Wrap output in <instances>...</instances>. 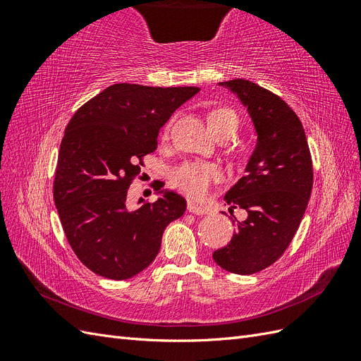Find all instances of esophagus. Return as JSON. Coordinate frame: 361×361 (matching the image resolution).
<instances>
[{
  "mask_svg": "<svg viewBox=\"0 0 361 361\" xmlns=\"http://www.w3.org/2000/svg\"><path fill=\"white\" fill-rule=\"evenodd\" d=\"M187 207H188V212L195 214V215H204V214H207V209H206L204 206L195 203L192 200H188V206Z\"/></svg>",
  "mask_w": 361,
  "mask_h": 361,
  "instance_id": "esophagus-1",
  "label": "esophagus"
}]
</instances>
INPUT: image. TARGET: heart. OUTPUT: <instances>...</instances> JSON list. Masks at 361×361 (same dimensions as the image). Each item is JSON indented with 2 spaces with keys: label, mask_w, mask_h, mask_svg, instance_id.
Listing matches in <instances>:
<instances>
[{
  "label": "heart",
  "mask_w": 361,
  "mask_h": 361,
  "mask_svg": "<svg viewBox=\"0 0 361 361\" xmlns=\"http://www.w3.org/2000/svg\"><path fill=\"white\" fill-rule=\"evenodd\" d=\"M207 123L216 137L224 133H236L239 116L231 106H215L207 113ZM218 176H220V170L214 164L187 161L170 171V182L173 187H176L190 197L199 199L207 192L212 180Z\"/></svg>",
  "instance_id": "obj_1"
}]
</instances>
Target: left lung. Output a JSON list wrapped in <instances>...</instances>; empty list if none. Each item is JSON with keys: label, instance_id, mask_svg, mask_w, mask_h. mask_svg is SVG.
Wrapping results in <instances>:
<instances>
[{"label": "left lung", "instance_id": "obj_1", "mask_svg": "<svg viewBox=\"0 0 361 361\" xmlns=\"http://www.w3.org/2000/svg\"><path fill=\"white\" fill-rule=\"evenodd\" d=\"M220 85L247 108L257 143L245 176L224 195L228 211L241 207L247 218L212 257L223 269L248 276L274 264L297 233L313 187L312 155L298 116L280 96L239 78Z\"/></svg>", "mask_w": 361, "mask_h": 361}]
</instances>
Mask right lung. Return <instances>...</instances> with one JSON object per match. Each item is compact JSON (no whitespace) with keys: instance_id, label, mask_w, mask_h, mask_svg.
I'll return each instance as SVG.
<instances>
[{"instance_id":"1","label":"right lung","mask_w":361,"mask_h":361,"mask_svg":"<svg viewBox=\"0 0 361 361\" xmlns=\"http://www.w3.org/2000/svg\"><path fill=\"white\" fill-rule=\"evenodd\" d=\"M199 87L113 84L76 111L60 145L54 203L73 253L94 274L126 280L157 257L166 227L187 202L164 191L126 207L143 158L157 150L159 129ZM164 187L157 188V191Z\"/></svg>"}]
</instances>
